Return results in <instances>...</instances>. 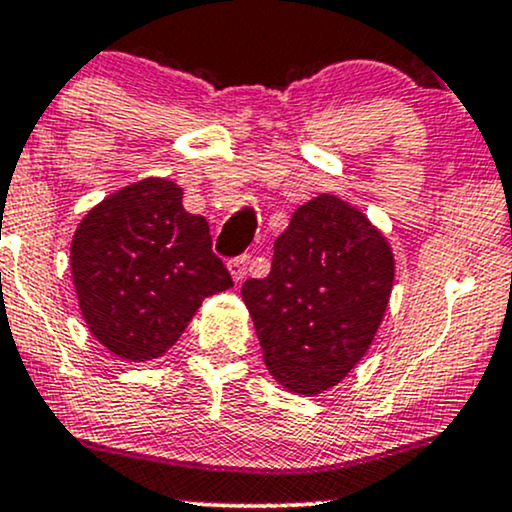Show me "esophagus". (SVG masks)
<instances>
[{
    "label": "esophagus",
    "instance_id": "34e87169",
    "mask_svg": "<svg viewBox=\"0 0 512 512\" xmlns=\"http://www.w3.org/2000/svg\"><path fill=\"white\" fill-rule=\"evenodd\" d=\"M247 265H250V257H247V255L235 257V260L228 262L230 277H233L235 284H243V279H245V274H247Z\"/></svg>",
    "mask_w": 512,
    "mask_h": 512
}]
</instances>
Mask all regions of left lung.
Instances as JSON below:
<instances>
[{"instance_id": "8db88e82", "label": "left lung", "mask_w": 512, "mask_h": 512, "mask_svg": "<svg viewBox=\"0 0 512 512\" xmlns=\"http://www.w3.org/2000/svg\"><path fill=\"white\" fill-rule=\"evenodd\" d=\"M393 286V252L369 218L333 194L306 201L274 240L272 269L243 301L269 374L323 393L367 355Z\"/></svg>"}]
</instances>
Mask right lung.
<instances>
[{
    "label": "right lung",
    "instance_id": "obj_1",
    "mask_svg": "<svg viewBox=\"0 0 512 512\" xmlns=\"http://www.w3.org/2000/svg\"><path fill=\"white\" fill-rule=\"evenodd\" d=\"M70 265L87 328L128 362L165 355L201 301L233 286L206 218L184 211L182 189L157 177L106 196L82 218Z\"/></svg>",
    "mask_w": 512,
    "mask_h": 512
}]
</instances>
